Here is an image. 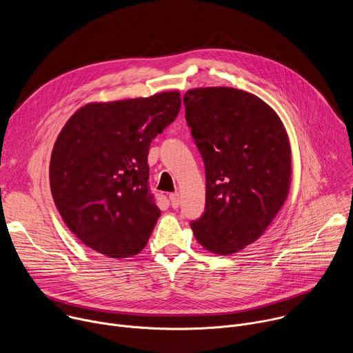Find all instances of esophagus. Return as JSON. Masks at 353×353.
Here are the masks:
<instances>
[{
    "mask_svg": "<svg viewBox=\"0 0 353 353\" xmlns=\"http://www.w3.org/2000/svg\"><path fill=\"white\" fill-rule=\"evenodd\" d=\"M169 199H170V204L173 208H177L180 205V194L179 192L169 194Z\"/></svg>",
    "mask_w": 353,
    "mask_h": 353,
    "instance_id": "obj_1",
    "label": "esophagus"
}]
</instances>
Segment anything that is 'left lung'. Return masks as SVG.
Masks as SVG:
<instances>
[{"label":"left lung","mask_w":353,"mask_h":353,"mask_svg":"<svg viewBox=\"0 0 353 353\" xmlns=\"http://www.w3.org/2000/svg\"><path fill=\"white\" fill-rule=\"evenodd\" d=\"M185 120L205 165V211L196 241L229 256L256 241L282 208L290 185V145L278 114L234 88L184 94Z\"/></svg>","instance_id":"8db88e82"}]
</instances>
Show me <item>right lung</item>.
Segmentation results:
<instances>
[{
  "mask_svg": "<svg viewBox=\"0 0 353 353\" xmlns=\"http://www.w3.org/2000/svg\"><path fill=\"white\" fill-rule=\"evenodd\" d=\"M180 93L89 103L67 121L50 161V188L70 230L112 259L138 254L161 210L149 190L148 152L172 124Z\"/></svg>",
  "mask_w": 353,
  "mask_h": 353,
  "instance_id": "right-lung-1",
  "label": "right lung"
}]
</instances>
